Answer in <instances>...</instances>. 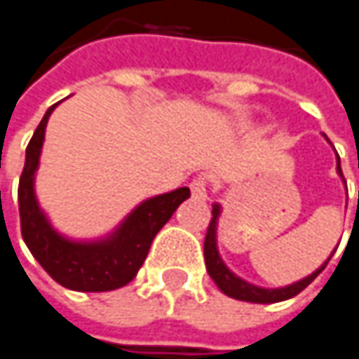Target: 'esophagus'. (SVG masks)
I'll use <instances>...</instances> for the list:
<instances>
[{
  "instance_id": "34e87169",
  "label": "esophagus",
  "mask_w": 359,
  "mask_h": 359,
  "mask_svg": "<svg viewBox=\"0 0 359 359\" xmlns=\"http://www.w3.org/2000/svg\"><path fill=\"white\" fill-rule=\"evenodd\" d=\"M191 193H193V199L205 201V199H208V182L203 179L193 180V182H191Z\"/></svg>"
}]
</instances>
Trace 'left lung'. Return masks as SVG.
Returning <instances> with one entry per match:
<instances>
[{
	"label": "left lung",
	"mask_w": 359,
	"mask_h": 359,
	"mask_svg": "<svg viewBox=\"0 0 359 359\" xmlns=\"http://www.w3.org/2000/svg\"><path fill=\"white\" fill-rule=\"evenodd\" d=\"M326 137V135H324ZM328 141V139H326ZM337 175L341 177V180L345 182L343 179V172H341V160L337 156ZM347 189V187H345ZM358 208H359V195H358ZM222 216V205L216 201L212 205V222L208 226V235H205V243H203V257H205V268H208V274L214 278V283L218 285V289L233 297V299H239V302H250V304H276V302H285V299H291L295 297L297 293H302L324 268L328 264V259L332 257V253L337 250H332V253L326 257L320 268H316L312 274L304 276L302 280H295L291 285H285V287H276V289H266V287H257L253 285L250 280L237 276L226 264L224 259L220 257V251H218V220ZM339 248V245H337Z\"/></svg>",
	"instance_id": "8db88e82"
}]
</instances>
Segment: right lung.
<instances>
[{"label": "right lung", "instance_id": "right-lung-1", "mask_svg": "<svg viewBox=\"0 0 359 359\" xmlns=\"http://www.w3.org/2000/svg\"><path fill=\"white\" fill-rule=\"evenodd\" d=\"M55 108L57 104L45 111L27 147L25 170L18 184L22 239L43 270L62 287L85 293L120 289L137 276L154 237L172 218L180 203L191 197V191L189 187H180L177 191L143 199L104 237L72 239L60 233L39 205L35 191L45 126Z\"/></svg>", "mask_w": 359, "mask_h": 359}]
</instances>
